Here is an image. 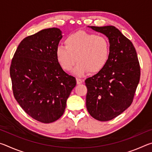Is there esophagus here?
Here are the masks:
<instances>
[{
    "label": "esophagus",
    "mask_w": 152,
    "mask_h": 152,
    "mask_svg": "<svg viewBox=\"0 0 152 152\" xmlns=\"http://www.w3.org/2000/svg\"><path fill=\"white\" fill-rule=\"evenodd\" d=\"M76 82H77V84H80L82 83V80L80 78H77Z\"/></svg>",
    "instance_id": "esophagus-1"
}]
</instances>
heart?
Wrapping results in <instances>:
<instances>
[{
	"label": "heart",
	"instance_id": "1",
	"mask_svg": "<svg viewBox=\"0 0 152 152\" xmlns=\"http://www.w3.org/2000/svg\"><path fill=\"white\" fill-rule=\"evenodd\" d=\"M65 46L56 48L58 63L66 71H71L78 61L74 73L82 76L88 70L92 73L101 71L106 66L110 53L108 38L85 32L71 34L65 40Z\"/></svg>",
	"mask_w": 152,
	"mask_h": 152
}]
</instances>
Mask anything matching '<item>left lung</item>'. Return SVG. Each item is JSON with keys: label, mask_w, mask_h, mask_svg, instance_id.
Wrapping results in <instances>:
<instances>
[{"label": "left lung", "mask_w": 152, "mask_h": 152, "mask_svg": "<svg viewBox=\"0 0 152 152\" xmlns=\"http://www.w3.org/2000/svg\"><path fill=\"white\" fill-rule=\"evenodd\" d=\"M109 38L107 63L94 76L86 79V109L100 121L114 119L132 104L140 79V66L132 42L114 26H90Z\"/></svg>", "instance_id": "left-lung-1"}]
</instances>
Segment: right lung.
Wrapping results in <instances>:
<instances>
[{
    "mask_svg": "<svg viewBox=\"0 0 152 152\" xmlns=\"http://www.w3.org/2000/svg\"><path fill=\"white\" fill-rule=\"evenodd\" d=\"M62 38L58 28L43 29L24 38L12 59L10 76L15 99L33 119L50 123L62 116L76 85L61 68L56 51Z\"/></svg>",
    "mask_w": 152,
    "mask_h": 152,
    "instance_id": "add662e5",
    "label": "right lung"
}]
</instances>
